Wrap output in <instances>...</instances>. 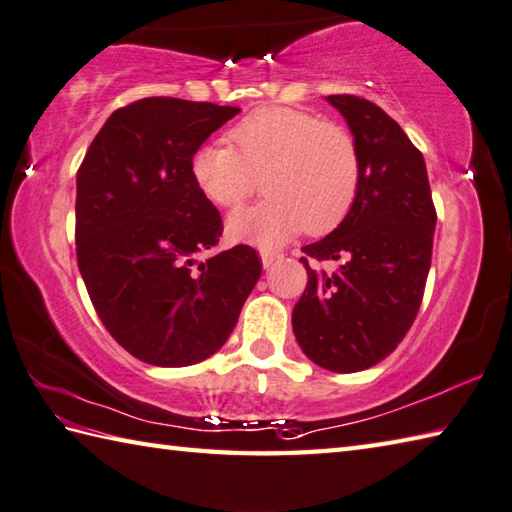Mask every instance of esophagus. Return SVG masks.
Here are the masks:
<instances>
[{
  "instance_id": "1",
  "label": "esophagus",
  "mask_w": 512,
  "mask_h": 512,
  "mask_svg": "<svg viewBox=\"0 0 512 512\" xmlns=\"http://www.w3.org/2000/svg\"><path fill=\"white\" fill-rule=\"evenodd\" d=\"M260 260H263V267L269 269L274 263H278V260H281V254H276V252H263V254H260Z\"/></svg>"
}]
</instances>
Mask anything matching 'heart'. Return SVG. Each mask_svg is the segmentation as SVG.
I'll list each match as a JSON object with an SVG mask.
<instances>
[{"instance_id": "b5f03b06", "label": "heart", "mask_w": 512, "mask_h": 512, "mask_svg": "<svg viewBox=\"0 0 512 512\" xmlns=\"http://www.w3.org/2000/svg\"><path fill=\"white\" fill-rule=\"evenodd\" d=\"M229 144L207 142L191 156V178L214 205L234 209L263 178L267 198L229 218V234L278 247L307 231L339 227L361 185V153L350 131L314 113L267 106L229 131Z\"/></svg>"}]
</instances>
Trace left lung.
<instances>
[{
	"label": "left lung",
	"instance_id": "left-lung-1",
	"mask_svg": "<svg viewBox=\"0 0 512 512\" xmlns=\"http://www.w3.org/2000/svg\"><path fill=\"white\" fill-rule=\"evenodd\" d=\"M361 153L354 207L330 236L305 245L307 287L292 312L301 350L325 370H368L397 350L417 318L430 272L437 211L426 162L381 106L327 95ZM339 259L330 275L309 258Z\"/></svg>",
	"mask_w": 512,
	"mask_h": 512
}]
</instances>
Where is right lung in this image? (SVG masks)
<instances>
[{"mask_svg": "<svg viewBox=\"0 0 512 512\" xmlns=\"http://www.w3.org/2000/svg\"><path fill=\"white\" fill-rule=\"evenodd\" d=\"M236 106L144 98L113 111L77 169L75 252L102 325L136 359L185 368L218 352L263 272L254 247L210 254L223 218L191 156Z\"/></svg>", "mask_w": 512, "mask_h": 512, "instance_id": "obj_1", "label": "right lung"}]
</instances>
